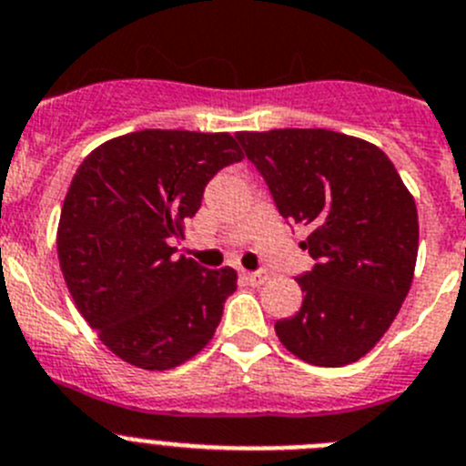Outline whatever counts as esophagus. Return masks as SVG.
Returning a JSON list of instances; mask_svg holds the SVG:
<instances>
[{"label":"esophagus","mask_w":466,"mask_h":466,"mask_svg":"<svg viewBox=\"0 0 466 466\" xmlns=\"http://www.w3.org/2000/svg\"><path fill=\"white\" fill-rule=\"evenodd\" d=\"M243 279L253 285H264L269 280V274H267V271H243Z\"/></svg>","instance_id":"1"}]
</instances>
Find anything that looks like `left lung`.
<instances>
[{
    "mask_svg": "<svg viewBox=\"0 0 466 466\" xmlns=\"http://www.w3.org/2000/svg\"><path fill=\"white\" fill-rule=\"evenodd\" d=\"M280 216L309 229L316 259L299 276L297 316L276 322L280 343L316 367L358 362L390 329L416 271L413 195L379 146L332 129L237 132Z\"/></svg>",
    "mask_w": 466,
    "mask_h": 466,
    "instance_id": "1",
    "label": "left lung"
}]
</instances>
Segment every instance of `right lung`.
I'll return each mask as SVG.
<instances>
[{
  "mask_svg": "<svg viewBox=\"0 0 466 466\" xmlns=\"http://www.w3.org/2000/svg\"><path fill=\"white\" fill-rule=\"evenodd\" d=\"M243 157L228 132L141 129L92 150L71 178L57 258L76 309L123 362L167 371L213 339L237 271L202 269L171 243L213 174Z\"/></svg>",
  "mask_w": 466,
  "mask_h": 466,
  "instance_id": "right-lung-1",
  "label": "right lung"
}]
</instances>
